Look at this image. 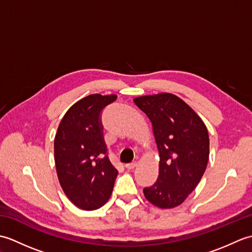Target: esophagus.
Wrapping results in <instances>:
<instances>
[{
  "label": "esophagus",
  "instance_id": "34e87169",
  "mask_svg": "<svg viewBox=\"0 0 252 252\" xmlns=\"http://www.w3.org/2000/svg\"><path fill=\"white\" fill-rule=\"evenodd\" d=\"M136 165H137V162L134 161V162H131V163L126 164V168L127 170H133V169H134V168L136 167Z\"/></svg>",
  "mask_w": 252,
  "mask_h": 252
}]
</instances>
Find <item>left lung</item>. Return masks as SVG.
Wrapping results in <instances>:
<instances>
[{
	"mask_svg": "<svg viewBox=\"0 0 252 252\" xmlns=\"http://www.w3.org/2000/svg\"><path fill=\"white\" fill-rule=\"evenodd\" d=\"M151 120L159 154V175L144 196L154 206L171 209L183 203L199 183L209 160L207 126L196 111L171 93L135 97Z\"/></svg>",
	"mask_w": 252,
	"mask_h": 252,
	"instance_id": "obj_1",
	"label": "left lung"
}]
</instances>
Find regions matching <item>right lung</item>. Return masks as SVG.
<instances>
[{"mask_svg": "<svg viewBox=\"0 0 252 252\" xmlns=\"http://www.w3.org/2000/svg\"><path fill=\"white\" fill-rule=\"evenodd\" d=\"M117 95L92 94L67 110L54 140L58 180L68 199L82 210L108 201L118 175L106 155L100 112Z\"/></svg>", "mask_w": 252, "mask_h": 252, "instance_id": "add662e5", "label": "right lung"}]
</instances>
